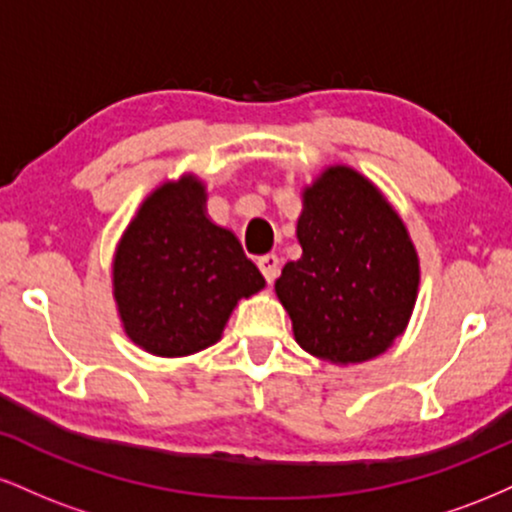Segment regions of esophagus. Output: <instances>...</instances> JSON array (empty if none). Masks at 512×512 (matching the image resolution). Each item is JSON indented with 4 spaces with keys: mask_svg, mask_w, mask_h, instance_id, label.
<instances>
[{
    "mask_svg": "<svg viewBox=\"0 0 512 512\" xmlns=\"http://www.w3.org/2000/svg\"><path fill=\"white\" fill-rule=\"evenodd\" d=\"M257 267H260V272L264 274V279H267V284H272L276 276H279V257L264 255L257 260Z\"/></svg>",
    "mask_w": 512,
    "mask_h": 512,
    "instance_id": "1",
    "label": "esophagus"
}]
</instances>
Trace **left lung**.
I'll return each instance as SVG.
<instances>
[{"mask_svg": "<svg viewBox=\"0 0 512 512\" xmlns=\"http://www.w3.org/2000/svg\"><path fill=\"white\" fill-rule=\"evenodd\" d=\"M296 236L303 255L274 284L296 342L339 366L383 354L419 291L414 243L383 192L354 168H327L303 190Z\"/></svg>", "mask_w": 512, "mask_h": 512, "instance_id": "8db88e82", "label": "left lung"}]
</instances>
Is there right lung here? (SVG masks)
<instances>
[{
	"label": "right lung",
	"instance_id": "right-lung-1",
	"mask_svg": "<svg viewBox=\"0 0 512 512\" xmlns=\"http://www.w3.org/2000/svg\"><path fill=\"white\" fill-rule=\"evenodd\" d=\"M195 175L163 182L122 233L113 293L122 327L154 356H190L221 339L240 298L264 289L228 228L207 216Z\"/></svg>",
	"mask_w": 512,
	"mask_h": 512
}]
</instances>
